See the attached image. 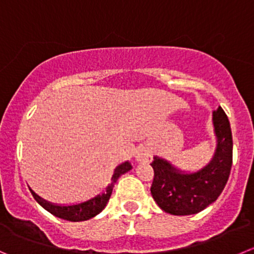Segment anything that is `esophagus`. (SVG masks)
I'll use <instances>...</instances> for the list:
<instances>
[{"label": "esophagus", "mask_w": 254, "mask_h": 254, "mask_svg": "<svg viewBox=\"0 0 254 254\" xmlns=\"http://www.w3.org/2000/svg\"><path fill=\"white\" fill-rule=\"evenodd\" d=\"M151 158H152L151 152H149L147 148H139L138 151H137L136 159L138 162H149L151 161Z\"/></svg>", "instance_id": "obj_1"}]
</instances>
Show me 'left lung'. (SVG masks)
I'll return each instance as SVG.
<instances>
[{"mask_svg": "<svg viewBox=\"0 0 254 254\" xmlns=\"http://www.w3.org/2000/svg\"><path fill=\"white\" fill-rule=\"evenodd\" d=\"M217 148L208 165L194 173H183L168 161L154 157L151 193L167 213L188 216L203 211L223 190L232 167L233 141L229 121L222 107L213 112Z\"/></svg>", "mask_w": 254, "mask_h": 254, "instance_id": "obj_1", "label": "left lung"}]
</instances>
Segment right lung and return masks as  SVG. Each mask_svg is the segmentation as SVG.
<instances>
[{"mask_svg":"<svg viewBox=\"0 0 254 254\" xmlns=\"http://www.w3.org/2000/svg\"><path fill=\"white\" fill-rule=\"evenodd\" d=\"M131 168H132V165L128 161L121 163L120 166L116 167L115 173H113L112 176V182L107 186V188H106V190L102 193V194H97L96 197L88 199V201L82 202V203H78V204H72V206H57V204L50 203V202L45 201V199H42L41 197H38L32 190H30L36 201H37L38 203L46 209V211H48L51 214H53V216H56L59 217V218L66 219V221H71V222L87 221V219L97 216V214L105 208L108 199H110L111 194H112V190L116 181H117L123 173L128 172Z\"/></svg>","mask_w":254,"mask_h":254,"instance_id":"right-lung-1","label":"right lung"}]
</instances>
